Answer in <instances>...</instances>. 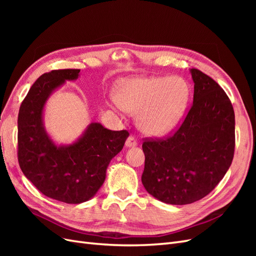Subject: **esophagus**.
I'll use <instances>...</instances> for the list:
<instances>
[{"mask_svg": "<svg viewBox=\"0 0 256 256\" xmlns=\"http://www.w3.org/2000/svg\"><path fill=\"white\" fill-rule=\"evenodd\" d=\"M136 145H138V142L136 140V138L134 136H129L126 140V146L127 147H134Z\"/></svg>", "mask_w": 256, "mask_h": 256, "instance_id": "34e87169", "label": "esophagus"}]
</instances>
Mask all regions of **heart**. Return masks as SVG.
I'll return each mask as SVG.
<instances>
[{
    "mask_svg": "<svg viewBox=\"0 0 256 256\" xmlns=\"http://www.w3.org/2000/svg\"><path fill=\"white\" fill-rule=\"evenodd\" d=\"M120 108L136 114L138 127L147 136L170 132L180 120L189 86L180 78H134L120 82L114 92Z\"/></svg>",
    "mask_w": 256,
    "mask_h": 256,
    "instance_id": "obj_1",
    "label": "heart"
}]
</instances>
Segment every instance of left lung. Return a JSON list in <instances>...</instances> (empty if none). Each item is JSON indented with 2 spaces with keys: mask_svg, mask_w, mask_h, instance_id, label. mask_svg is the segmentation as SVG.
<instances>
[{
  "mask_svg": "<svg viewBox=\"0 0 256 256\" xmlns=\"http://www.w3.org/2000/svg\"><path fill=\"white\" fill-rule=\"evenodd\" d=\"M193 104L182 125L164 138H146L142 184L172 205L209 194L228 172L235 152V114L226 92L210 76L191 69Z\"/></svg>",
  "mask_w": 256,
  "mask_h": 256,
  "instance_id": "8db88e82",
  "label": "left lung"
}]
</instances>
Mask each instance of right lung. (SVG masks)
<instances>
[{"instance_id":"add662e5","label":"right lung","mask_w":256,"mask_h":256,"mask_svg":"<svg viewBox=\"0 0 256 256\" xmlns=\"http://www.w3.org/2000/svg\"><path fill=\"white\" fill-rule=\"evenodd\" d=\"M80 69L46 72L30 86L18 115V161L28 180L46 196L67 204L86 202L106 180L110 161L124 147L127 130L112 131L92 122L82 138L56 146L46 134L42 110L51 92L65 80H74Z\"/></svg>"}]
</instances>
